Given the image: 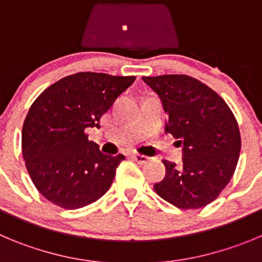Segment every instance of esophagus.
I'll use <instances>...</instances> for the list:
<instances>
[{
    "mask_svg": "<svg viewBox=\"0 0 262 262\" xmlns=\"http://www.w3.org/2000/svg\"><path fill=\"white\" fill-rule=\"evenodd\" d=\"M132 159H133L134 161H137L138 164H145V163H147L148 161L147 156L139 155V154H134V155H132Z\"/></svg>",
    "mask_w": 262,
    "mask_h": 262,
    "instance_id": "34e87169",
    "label": "esophagus"
}]
</instances>
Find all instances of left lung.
Instances as JSON below:
<instances>
[{
	"label": "left lung",
	"instance_id": "8db88e82",
	"mask_svg": "<svg viewBox=\"0 0 262 262\" xmlns=\"http://www.w3.org/2000/svg\"><path fill=\"white\" fill-rule=\"evenodd\" d=\"M168 115L165 133L182 146V165L163 160L165 177L156 194L181 209L213 202L231 180L241 152L238 123L214 90L186 75L142 77Z\"/></svg>",
	"mask_w": 262,
	"mask_h": 262
}]
</instances>
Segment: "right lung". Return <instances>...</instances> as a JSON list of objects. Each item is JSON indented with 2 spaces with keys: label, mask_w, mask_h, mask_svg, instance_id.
I'll list each match as a JSON object with an SVG mask.
<instances>
[{
  "label": "right lung",
  "mask_w": 262,
  "mask_h": 262,
  "mask_svg": "<svg viewBox=\"0 0 262 262\" xmlns=\"http://www.w3.org/2000/svg\"><path fill=\"white\" fill-rule=\"evenodd\" d=\"M134 76L79 72L43 90L21 130V152L32 182L45 199L64 209L82 208L108 191L124 155L102 154L86 128L99 120Z\"/></svg>",
  "instance_id": "add662e5"
}]
</instances>
